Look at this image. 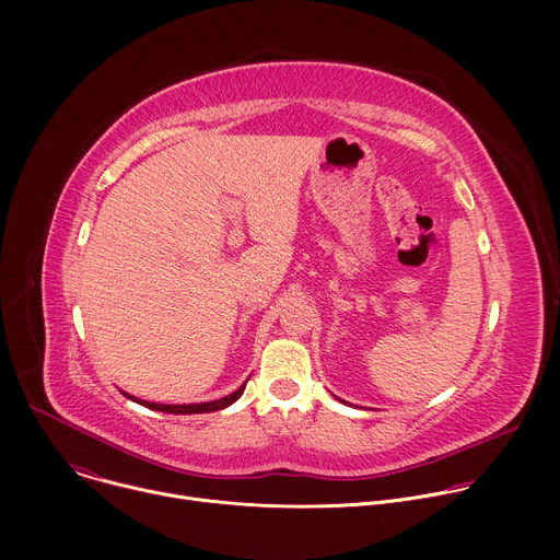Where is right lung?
Returning <instances> with one entry per match:
<instances>
[{
	"mask_svg": "<svg viewBox=\"0 0 560 560\" xmlns=\"http://www.w3.org/2000/svg\"><path fill=\"white\" fill-rule=\"evenodd\" d=\"M248 383V381H246ZM246 383L238 387V389H234L232 394H228V396H223V398H219V401H208V404H188V406H168V404H150V401H143V398H137V396H132V394H128V392H121L124 396H128L130 401H135V404H139V406H143V408H150V410H156V412H166V415H203V412H217V410H223V408H228V406H232L238 396L244 394V389H246Z\"/></svg>",
	"mask_w": 560,
	"mask_h": 560,
	"instance_id": "1",
	"label": "right lung"
}]
</instances>
